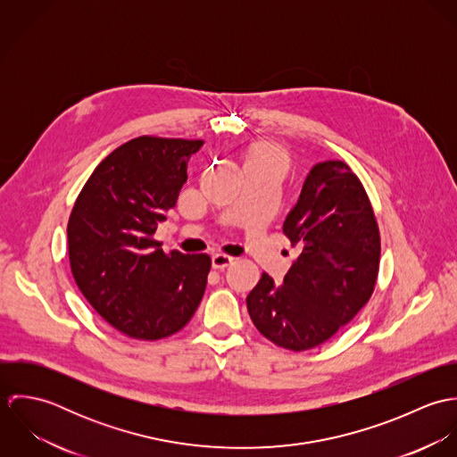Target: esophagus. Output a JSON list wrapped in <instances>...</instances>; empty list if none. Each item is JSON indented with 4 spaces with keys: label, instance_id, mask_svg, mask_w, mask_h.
<instances>
[{
    "label": "esophagus",
    "instance_id": "1",
    "mask_svg": "<svg viewBox=\"0 0 457 457\" xmlns=\"http://www.w3.org/2000/svg\"><path fill=\"white\" fill-rule=\"evenodd\" d=\"M234 261H236L234 257H228V255H225V253H214V255H212V267H214V269H225V267L232 265Z\"/></svg>",
    "mask_w": 457,
    "mask_h": 457
}]
</instances>
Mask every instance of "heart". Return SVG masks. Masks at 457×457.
Instances as JSON below:
<instances>
[{"mask_svg": "<svg viewBox=\"0 0 457 457\" xmlns=\"http://www.w3.org/2000/svg\"><path fill=\"white\" fill-rule=\"evenodd\" d=\"M250 160L272 162V163L279 165L281 169H285V154L281 153V149H278L276 145H270V144H263L261 147H257V149L250 154Z\"/></svg>", "mask_w": 457, "mask_h": 457, "instance_id": "1", "label": "heart"}]
</instances>
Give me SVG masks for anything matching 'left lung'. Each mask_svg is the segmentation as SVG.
I'll use <instances>...</instances> for the list:
<instances>
[{
  "label": "left lung",
  "instance_id": "8db88e82",
  "mask_svg": "<svg viewBox=\"0 0 457 457\" xmlns=\"http://www.w3.org/2000/svg\"><path fill=\"white\" fill-rule=\"evenodd\" d=\"M283 234L301 253L276 285L262 274L246 297L269 341L303 352L322 345L370 301L380 263L377 220L361 181L345 162L317 163Z\"/></svg>",
  "mask_w": 457,
  "mask_h": 457
}]
</instances>
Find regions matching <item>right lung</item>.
Instances as JSON below:
<instances>
[{
    "mask_svg": "<svg viewBox=\"0 0 457 457\" xmlns=\"http://www.w3.org/2000/svg\"><path fill=\"white\" fill-rule=\"evenodd\" d=\"M204 140L137 137L91 174L68 220L75 283L96 313L135 339H162L190 322L211 259L163 253L156 225L176 207Z\"/></svg>",
    "mask_w": 457,
    "mask_h": 457,
    "instance_id": "1",
    "label": "right lung"
}]
</instances>
